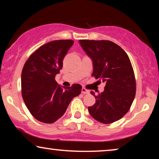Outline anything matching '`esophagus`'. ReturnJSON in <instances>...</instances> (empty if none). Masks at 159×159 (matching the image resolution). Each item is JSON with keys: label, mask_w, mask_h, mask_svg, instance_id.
Listing matches in <instances>:
<instances>
[{"label": "esophagus", "mask_w": 159, "mask_h": 159, "mask_svg": "<svg viewBox=\"0 0 159 159\" xmlns=\"http://www.w3.org/2000/svg\"><path fill=\"white\" fill-rule=\"evenodd\" d=\"M82 94H88L89 90L83 88L82 89Z\"/></svg>", "instance_id": "obj_1"}]
</instances>
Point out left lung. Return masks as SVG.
<instances>
[{"label":"left lung","mask_w":159,"mask_h":159,"mask_svg":"<svg viewBox=\"0 0 159 159\" xmlns=\"http://www.w3.org/2000/svg\"><path fill=\"white\" fill-rule=\"evenodd\" d=\"M85 53L92 58L95 79L106 82L103 93L89 106L90 114L99 122L110 124L118 121L128 112L136 93V81L132 64L126 52L109 40H80Z\"/></svg>","instance_id":"8db88e82"}]
</instances>
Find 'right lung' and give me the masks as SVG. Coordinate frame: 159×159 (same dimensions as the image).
Instances as JSON below:
<instances>
[{"label": "right lung", "mask_w": 159, "mask_h": 159, "mask_svg": "<svg viewBox=\"0 0 159 159\" xmlns=\"http://www.w3.org/2000/svg\"><path fill=\"white\" fill-rule=\"evenodd\" d=\"M73 43L71 40L48 43L36 50L24 65L21 95L30 114L41 122L57 121L66 112L73 98L81 93L80 84L62 88L55 80Z\"/></svg>", "instance_id": "1"}]
</instances>
